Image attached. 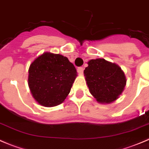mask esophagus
I'll use <instances>...</instances> for the list:
<instances>
[{
  "label": "esophagus",
  "instance_id": "obj_1",
  "mask_svg": "<svg viewBox=\"0 0 149 149\" xmlns=\"http://www.w3.org/2000/svg\"><path fill=\"white\" fill-rule=\"evenodd\" d=\"M83 70H84V68H83L82 67H79V68H78V69H77L78 73H79V74H82Z\"/></svg>",
  "mask_w": 149,
  "mask_h": 149
}]
</instances>
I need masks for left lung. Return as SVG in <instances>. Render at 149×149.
<instances>
[{
  "label": "left lung",
  "instance_id": "left-lung-1",
  "mask_svg": "<svg viewBox=\"0 0 149 149\" xmlns=\"http://www.w3.org/2000/svg\"><path fill=\"white\" fill-rule=\"evenodd\" d=\"M88 64L84 74L91 94L99 102L115 101L126 84L125 76L121 68L104 58L92 59Z\"/></svg>",
  "mask_w": 149,
  "mask_h": 149
}]
</instances>
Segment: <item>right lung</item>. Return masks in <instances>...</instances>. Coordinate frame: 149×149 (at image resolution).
Segmentation results:
<instances>
[{
  "label": "right lung",
  "mask_w": 149,
  "mask_h": 149,
  "mask_svg": "<svg viewBox=\"0 0 149 149\" xmlns=\"http://www.w3.org/2000/svg\"><path fill=\"white\" fill-rule=\"evenodd\" d=\"M74 65L65 56L45 53L29 68L28 84L40 104L53 107L65 101L77 76Z\"/></svg>",
  "instance_id": "1"
}]
</instances>
